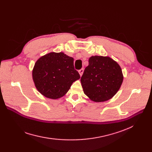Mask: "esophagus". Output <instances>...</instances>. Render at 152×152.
Returning <instances> with one entry per match:
<instances>
[{
    "label": "esophagus",
    "mask_w": 152,
    "mask_h": 152,
    "mask_svg": "<svg viewBox=\"0 0 152 152\" xmlns=\"http://www.w3.org/2000/svg\"><path fill=\"white\" fill-rule=\"evenodd\" d=\"M83 72H84V69H83V68H82V69H79V75H80V76H81L83 75Z\"/></svg>",
    "instance_id": "esophagus-1"
}]
</instances>
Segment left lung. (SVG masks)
<instances>
[{
	"label": "left lung",
	"mask_w": 152,
	"mask_h": 152,
	"mask_svg": "<svg viewBox=\"0 0 152 152\" xmlns=\"http://www.w3.org/2000/svg\"><path fill=\"white\" fill-rule=\"evenodd\" d=\"M123 81L121 68L109 57L92 56L84 71L81 83L84 94L95 102L112 98Z\"/></svg>",
	"instance_id": "obj_1"
}]
</instances>
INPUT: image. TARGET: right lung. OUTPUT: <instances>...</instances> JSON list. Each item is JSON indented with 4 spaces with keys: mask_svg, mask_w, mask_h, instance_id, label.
<instances>
[{
    "mask_svg": "<svg viewBox=\"0 0 152 152\" xmlns=\"http://www.w3.org/2000/svg\"><path fill=\"white\" fill-rule=\"evenodd\" d=\"M80 78L74 68V59L63 52H50L36 62L33 79L37 91L44 96L57 99L65 95L73 82Z\"/></svg>",
    "mask_w": 152,
    "mask_h": 152,
    "instance_id": "add662e5",
    "label": "right lung"
}]
</instances>
